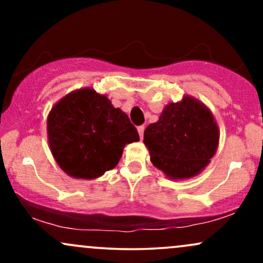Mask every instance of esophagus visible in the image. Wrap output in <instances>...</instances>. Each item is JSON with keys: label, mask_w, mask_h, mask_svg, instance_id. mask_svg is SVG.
Listing matches in <instances>:
<instances>
[{"label": "esophagus", "mask_w": 263, "mask_h": 263, "mask_svg": "<svg viewBox=\"0 0 263 263\" xmlns=\"http://www.w3.org/2000/svg\"><path fill=\"white\" fill-rule=\"evenodd\" d=\"M144 126H138V134H140V136H141V138H143V134H144Z\"/></svg>", "instance_id": "esophagus-1"}]
</instances>
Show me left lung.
I'll use <instances>...</instances> for the list:
<instances>
[{
	"mask_svg": "<svg viewBox=\"0 0 263 263\" xmlns=\"http://www.w3.org/2000/svg\"><path fill=\"white\" fill-rule=\"evenodd\" d=\"M143 142L155 167L173 179L198 174L215 155L219 131L213 115L193 98L167 105L144 129Z\"/></svg>",
	"mask_w": 263,
	"mask_h": 263,
	"instance_id": "8db88e82",
	"label": "left lung"
}]
</instances>
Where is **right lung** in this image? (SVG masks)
<instances>
[{
	"label": "right lung",
	"instance_id": "obj_1",
	"mask_svg": "<svg viewBox=\"0 0 263 263\" xmlns=\"http://www.w3.org/2000/svg\"><path fill=\"white\" fill-rule=\"evenodd\" d=\"M48 140L66 174L92 179L116 167L123 147L140 141V136L127 115L106 96L81 89L54 105L48 116Z\"/></svg>",
	"mask_w": 263,
	"mask_h": 263
}]
</instances>
